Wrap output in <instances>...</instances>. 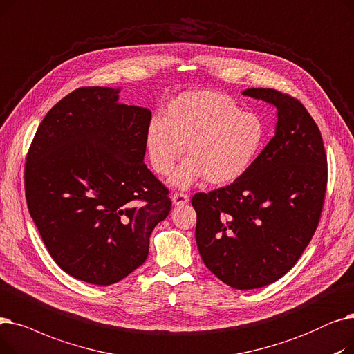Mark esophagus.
Here are the masks:
<instances>
[{"label":"esophagus","mask_w":354,"mask_h":354,"mask_svg":"<svg viewBox=\"0 0 354 354\" xmlns=\"http://www.w3.org/2000/svg\"><path fill=\"white\" fill-rule=\"evenodd\" d=\"M171 200H173L174 206H184L186 203H189L190 197L187 194H184V193H174L171 196Z\"/></svg>","instance_id":"esophagus-1"}]
</instances>
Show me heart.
Returning a JSON list of instances; mask_svg holds the SVG:
<instances>
[{
  "label": "heart",
  "instance_id": "obj_1",
  "mask_svg": "<svg viewBox=\"0 0 354 354\" xmlns=\"http://www.w3.org/2000/svg\"><path fill=\"white\" fill-rule=\"evenodd\" d=\"M265 138L261 118L242 112L230 96L189 91L168 104L164 118L151 120L145 144L149 162L160 176H170L186 153L187 161L171 183L189 189L201 178L212 186L236 181L261 154Z\"/></svg>",
  "mask_w": 354,
  "mask_h": 354
}]
</instances>
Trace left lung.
Segmentation results:
<instances>
[{
	"label": "left lung",
	"mask_w": 354,
	"mask_h": 354,
	"mask_svg": "<svg viewBox=\"0 0 354 354\" xmlns=\"http://www.w3.org/2000/svg\"><path fill=\"white\" fill-rule=\"evenodd\" d=\"M242 95L277 108L275 136L241 178L194 194L192 205L205 265L232 288L255 290L287 274L310 243L323 210L327 157L299 100L262 88Z\"/></svg>",
	"instance_id": "8db88e82"
}]
</instances>
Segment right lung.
<instances>
[{
  "instance_id": "add662e5",
  "label": "right lung",
  "mask_w": 354,
  "mask_h": 354,
  "mask_svg": "<svg viewBox=\"0 0 354 354\" xmlns=\"http://www.w3.org/2000/svg\"><path fill=\"white\" fill-rule=\"evenodd\" d=\"M121 88H79L47 112L26 162V198L50 257L71 277L111 285L141 266L171 200L144 164L151 111Z\"/></svg>"
}]
</instances>
